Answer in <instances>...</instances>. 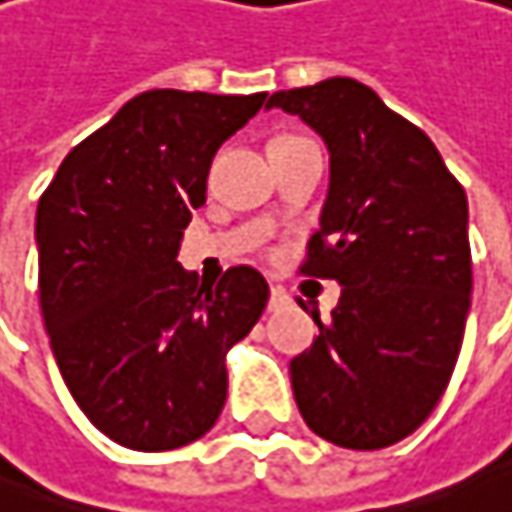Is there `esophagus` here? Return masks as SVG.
Instances as JSON below:
<instances>
[{
  "label": "esophagus",
  "mask_w": 512,
  "mask_h": 512,
  "mask_svg": "<svg viewBox=\"0 0 512 512\" xmlns=\"http://www.w3.org/2000/svg\"><path fill=\"white\" fill-rule=\"evenodd\" d=\"M291 306V297L282 291V288H271V300H268V309L271 311H282Z\"/></svg>",
  "instance_id": "obj_1"
}]
</instances>
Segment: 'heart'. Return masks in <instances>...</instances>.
I'll list each match as a JSON object with an SVG mask.
<instances>
[{
    "label": "heart",
    "mask_w": 512,
    "mask_h": 512,
    "mask_svg": "<svg viewBox=\"0 0 512 512\" xmlns=\"http://www.w3.org/2000/svg\"><path fill=\"white\" fill-rule=\"evenodd\" d=\"M282 139H294V136H282ZM276 142H279V139H276Z\"/></svg>",
    "instance_id": "obj_1"
}]
</instances>
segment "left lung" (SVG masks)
Instances as JSON below:
<instances>
[{
    "label": "left lung",
    "instance_id": "8db88e82",
    "mask_svg": "<svg viewBox=\"0 0 512 512\" xmlns=\"http://www.w3.org/2000/svg\"><path fill=\"white\" fill-rule=\"evenodd\" d=\"M329 148V192L303 274L341 300L291 361L297 408L344 449H384L420 428L463 344L472 256L466 192L434 142L355 78L279 90Z\"/></svg>",
    "mask_w": 512,
    "mask_h": 512
}]
</instances>
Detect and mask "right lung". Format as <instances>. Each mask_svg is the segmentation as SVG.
Listing matches in <instances>:
<instances>
[{
	"label": "right lung",
	"instance_id": "obj_1",
	"mask_svg": "<svg viewBox=\"0 0 512 512\" xmlns=\"http://www.w3.org/2000/svg\"><path fill=\"white\" fill-rule=\"evenodd\" d=\"M265 98L142 92L66 154L37 203L57 370L87 420L125 449L203 437L227 399V352L265 311L259 271L238 265L212 288L177 262L215 151Z\"/></svg>",
	"mask_w": 512,
	"mask_h": 512
}]
</instances>
